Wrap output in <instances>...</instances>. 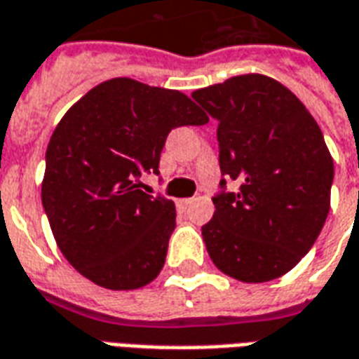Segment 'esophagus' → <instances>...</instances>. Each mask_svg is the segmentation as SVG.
Instances as JSON below:
<instances>
[{"mask_svg":"<svg viewBox=\"0 0 359 359\" xmlns=\"http://www.w3.org/2000/svg\"><path fill=\"white\" fill-rule=\"evenodd\" d=\"M193 205V198H182V201H177V206H182V208H189Z\"/></svg>","mask_w":359,"mask_h":359,"instance_id":"obj_1","label":"esophagus"}]
</instances>
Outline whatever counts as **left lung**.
<instances>
[{
    "label": "left lung",
    "mask_w": 359,
    "mask_h": 359,
    "mask_svg": "<svg viewBox=\"0 0 359 359\" xmlns=\"http://www.w3.org/2000/svg\"><path fill=\"white\" fill-rule=\"evenodd\" d=\"M191 97L218 120L222 180L203 226L212 262L245 283L285 276L313 247L331 206L333 158L318 122L264 74L235 76ZM229 179L239 190L225 189Z\"/></svg>",
    "instance_id": "obj_1"
}]
</instances>
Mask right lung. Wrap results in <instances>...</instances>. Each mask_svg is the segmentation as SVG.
<instances>
[{
    "label": "right lung",
    "mask_w": 359,
    "mask_h": 359,
    "mask_svg": "<svg viewBox=\"0 0 359 359\" xmlns=\"http://www.w3.org/2000/svg\"><path fill=\"white\" fill-rule=\"evenodd\" d=\"M208 116L177 90L132 78L99 83L72 104L46 151L41 203L70 266L99 287L132 290L161 273L174 201L141 191L168 133Z\"/></svg>",
    "instance_id": "right-lung-1"
}]
</instances>
